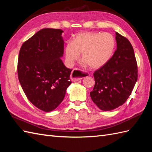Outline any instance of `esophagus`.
Masks as SVG:
<instances>
[{
    "mask_svg": "<svg viewBox=\"0 0 152 152\" xmlns=\"http://www.w3.org/2000/svg\"><path fill=\"white\" fill-rule=\"evenodd\" d=\"M86 74L82 72L78 69H74L70 74V79L72 82H78L79 80L84 78Z\"/></svg>",
    "mask_w": 152,
    "mask_h": 152,
    "instance_id": "esophagus-1",
    "label": "esophagus"
}]
</instances>
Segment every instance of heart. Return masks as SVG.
I'll use <instances>...</instances> for the list:
<instances>
[{"instance_id": "1", "label": "heart", "mask_w": 152, "mask_h": 152, "mask_svg": "<svg viewBox=\"0 0 152 152\" xmlns=\"http://www.w3.org/2000/svg\"><path fill=\"white\" fill-rule=\"evenodd\" d=\"M115 48L114 37L109 33L83 32L77 34L72 42H68L64 48V57L69 66H72L79 59L80 54L85 65L91 69H101L114 55Z\"/></svg>"}]
</instances>
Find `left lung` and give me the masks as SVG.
I'll use <instances>...</instances> for the list:
<instances>
[{"mask_svg": "<svg viewBox=\"0 0 152 152\" xmlns=\"http://www.w3.org/2000/svg\"><path fill=\"white\" fill-rule=\"evenodd\" d=\"M117 49L104 66L93 74L95 86L90 92L93 102L103 111H110L124 104L137 81L138 69L133 48L116 32Z\"/></svg>", "mask_w": 152, "mask_h": 152, "instance_id": "8db88e82", "label": "left lung"}]
</instances>
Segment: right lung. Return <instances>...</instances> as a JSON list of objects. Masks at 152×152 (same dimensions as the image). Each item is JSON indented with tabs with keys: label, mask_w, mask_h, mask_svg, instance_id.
I'll use <instances>...</instances> for the list:
<instances>
[{
	"label": "right lung",
	"mask_w": 152,
	"mask_h": 152,
	"mask_svg": "<svg viewBox=\"0 0 152 152\" xmlns=\"http://www.w3.org/2000/svg\"><path fill=\"white\" fill-rule=\"evenodd\" d=\"M63 33L43 28L25 42L19 51V83L29 101L44 112L52 111L61 104L72 83V70L61 59L64 53Z\"/></svg>",
	"instance_id": "right-lung-1"
}]
</instances>
